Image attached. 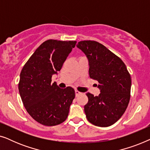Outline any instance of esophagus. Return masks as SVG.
<instances>
[{"instance_id":"1","label":"esophagus","mask_w":150,"mask_h":150,"mask_svg":"<svg viewBox=\"0 0 150 150\" xmlns=\"http://www.w3.org/2000/svg\"><path fill=\"white\" fill-rule=\"evenodd\" d=\"M81 93V92L78 91V90H75V94H76V97H77V96H79Z\"/></svg>"}]
</instances>
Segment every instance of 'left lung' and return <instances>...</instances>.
<instances>
[{
  "label": "left lung",
  "instance_id": "8db88e82",
  "mask_svg": "<svg viewBox=\"0 0 150 150\" xmlns=\"http://www.w3.org/2000/svg\"><path fill=\"white\" fill-rule=\"evenodd\" d=\"M77 48L89 61L91 79L98 81V96L87 93L84 110L87 120L100 127L114 124L124 113L130 98L131 77L126 65L104 45L96 41H81Z\"/></svg>",
  "mask_w": 150,
  "mask_h": 150
}]
</instances>
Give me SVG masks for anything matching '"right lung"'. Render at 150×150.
<instances>
[{
	"instance_id": "1",
	"label": "right lung",
	"mask_w": 150,
	"mask_h": 150,
	"mask_svg": "<svg viewBox=\"0 0 150 150\" xmlns=\"http://www.w3.org/2000/svg\"><path fill=\"white\" fill-rule=\"evenodd\" d=\"M76 41L49 40L42 43L24 65L18 84L26 111L40 124L47 126L66 120L75 98L71 87L61 89L52 76L60 71Z\"/></svg>"
}]
</instances>
